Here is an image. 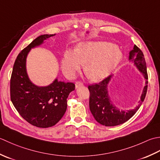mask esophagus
<instances>
[{"label": "esophagus", "mask_w": 160, "mask_h": 160, "mask_svg": "<svg viewBox=\"0 0 160 160\" xmlns=\"http://www.w3.org/2000/svg\"><path fill=\"white\" fill-rule=\"evenodd\" d=\"M83 85V83L82 82H81V81H77V82L75 83L76 88H79L80 86H82Z\"/></svg>", "instance_id": "34e87169"}]
</instances>
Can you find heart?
I'll return each instance as SVG.
<instances>
[{
    "instance_id": "heart-1",
    "label": "heart",
    "mask_w": 160,
    "mask_h": 160,
    "mask_svg": "<svg viewBox=\"0 0 160 160\" xmlns=\"http://www.w3.org/2000/svg\"><path fill=\"white\" fill-rule=\"evenodd\" d=\"M122 52L117 45L106 41L81 42L74 50L65 51L61 68L66 75L72 78L84 68L86 75L93 80L108 77L122 59Z\"/></svg>"
}]
</instances>
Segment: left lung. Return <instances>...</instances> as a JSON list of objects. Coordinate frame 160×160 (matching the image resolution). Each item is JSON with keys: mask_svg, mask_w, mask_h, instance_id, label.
<instances>
[{"mask_svg": "<svg viewBox=\"0 0 160 160\" xmlns=\"http://www.w3.org/2000/svg\"><path fill=\"white\" fill-rule=\"evenodd\" d=\"M129 60L134 62V64L146 79V86L143 89L142 96L139 101V105L134 109L120 110L112 104L108 92V84L111 79L112 75L108 77L99 83L90 85L88 86L90 110L94 119L100 124L105 126L122 124L135 115L144 102L148 88V74L144 54L135 45L133 50L129 52Z\"/></svg>", "mask_w": 160, "mask_h": 160, "instance_id": "left-lung-1", "label": "left lung"}]
</instances>
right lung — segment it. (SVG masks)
<instances>
[{
    "label": "right lung",
    "instance_id": "add662e5",
    "mask_svg": "<svg viewBox=\"0 0 160 160\" xmlns=\"http://www.w3.org/2000/svg\"><path fill=\"white\" fill-rule=\"evenodd\" d=\"M54 35L39 36L18 54L10 79L13 105L22 118L38 128H49L60 121L66 111L68 95L75 89L73 83L58 81L57 79L49 86H37L28 77L26 58L29 52Z\"/></svg>",
    "mask_w": 160,
    "mask_h": 160
}]
</instances>
